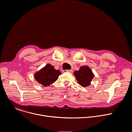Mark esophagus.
I'll use <instances>...</instances> for the list:
<instances>
[{"label":"esophagus","instance_id":"obj_1","mask_svg":"<svg viewBox=\"0 0 132 132\" xmlns=\"http://www.w3.org/2000/svg\"><path fill=\"white\" fill-rule=\"evenodd\" d=\"M63 72H69L71 73V72H73V71H72V69H70V70H63Z\"/></svg>","mask_w":132,"mask_h":132}]
</instances>
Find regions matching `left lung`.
Returning a JSON list of instances; mask_svg holds the SVG:
<instances>
[{
    "label": "left lung",
    "instance_id": "8db88e82",
    "mask_svg": "<svg viewBox=\"0 0 132 132\" xmlns=\"http://www.w3.org/2000/svg\"><path fill=\"white\" fill-rule=\"evenodd\" d=\"M74 75L79 84L83 87L89 86L94 77L92 71L87 66H81L79 70L75 71Z\"/></svg>",
    "mask_w": 132,
    "mask_h": 132
}]
</instances>
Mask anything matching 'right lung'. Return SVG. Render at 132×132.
<instances>
[{"mask_svg":"<svg viewBox=\"0 0 132 132\" xmlns=\"http://www.w3.org/2000/svg\"><path fill=\"white\" fill-rule=\"evenodd\" d=\"M61 74L60 71L56 70L53 66L48 64L39 71L36 72L34 77L38 83L47 86L55 82Z\"/></svg>","mask_w":132,"mask_h":132,"instance_id":"1","label":"right lung"}]
</instances>
